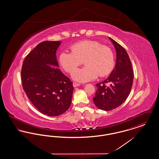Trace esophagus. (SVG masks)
Returning a JSON list of instances; mask_svg holds the SVG:
<instances>
[{"instance_id":"1","label":"esophagus","mask_w":159,"mask_h":159,"mask_svg":"<svg viewBox=\"0 0 159 159\" xmlns=\"http://www.w3.org/2000/svg\"><path fill=\"white\" fill-rule=\"evenodd\" d=\"M73 85L74 87H77V86H80V84H79V83H76V82H73Z\"/></svg>"}]
</instances>
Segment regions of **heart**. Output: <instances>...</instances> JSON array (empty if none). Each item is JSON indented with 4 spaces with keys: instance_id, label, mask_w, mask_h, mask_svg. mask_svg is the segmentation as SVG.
Returning a JSON list of instances; mask_svg holds the SVG:
<instances>
[{
    "instance_id": "heart-1",
    "label": "heart",
    "mask_w": 159,
    "mask_h": 159,
    "mask_svg": "<svg viewBox=\"0 0 159 159\" xmlns=\"http://www.w3.org/2000/svg\"><path fill=\"white\" fill-rule=\"evenodd\" d=\"M71 52L63 51L59 55L61 67L72 73L84 61L86 66L72 73V78L79 82L104 77L110 75L114 67V55L111 49L97 40H83L71 46Z\"/></svg>"
}]
</instances>
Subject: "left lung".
Returning <instances> with one entry per match:
<instances>
[{
  "instance_id": "left-lung-1",
  "label": "left lung",
  "mask_w": 159,
  "mask_h": 159,
  "mask_svg": "<svg viewBox=\"0 0 159 159\" xmlns=\"http://www.w3.org/2000/svg\"><path fill=\"white\" fill-rule=\"evenodd\" d=\"M116 51L115 68L104 81L96 84L97 90L93 101L98 108L110 111L122 104L130 92L134 71L128 54L125 48L111 38H109ZM108 83V87L106 84Z\"/></svg>"
}]
</instances>
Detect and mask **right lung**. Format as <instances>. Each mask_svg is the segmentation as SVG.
Instances as JSON below:
<instances>
[{
    "label": "right lung",
    "mask_w": 159,
    "mask_h": 159,
    "mask_svg": "<svg viewBox=\"0 0 159 159\" xmlns=\"http://www.w3.org/2000/svg\"><path fill=\"white\" fill-rule=\"evenodd\" d=\"M60 41H44L25 58L21 68L23 89L38 110L48 116L65 113L71 103L73 83L59 68L56 52Z\"/></svg>",
    "instance_id": "add662e5"
}]
</instances>
